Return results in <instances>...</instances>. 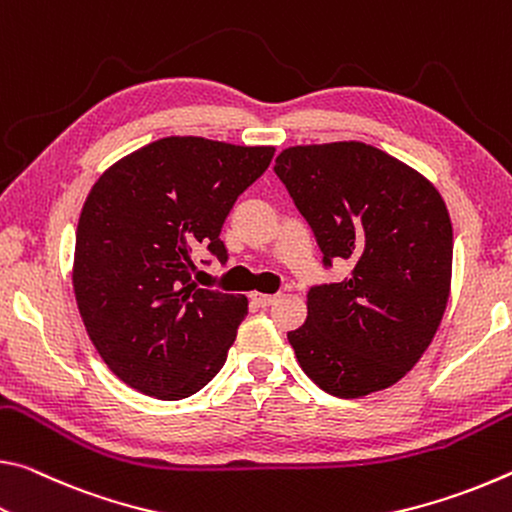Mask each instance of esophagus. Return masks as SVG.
<instances>
[{
  "instance_id": "obj_1",
  "label": "esophagus",
  "mask_w": 512,
  "mask_h": 512,
  "mask_svg": "<svg viewBox=\"0 0 512 512\" xmlns=\"http://www.w3.org/2000/svg\"><path fill=\"white\" fill-rule=\"evenodd\" d=\"M254 301H256V304L258 306H272L274 304V301H276V295H263V292H256V295H254Z\"/></svg>"
}]
</instances>
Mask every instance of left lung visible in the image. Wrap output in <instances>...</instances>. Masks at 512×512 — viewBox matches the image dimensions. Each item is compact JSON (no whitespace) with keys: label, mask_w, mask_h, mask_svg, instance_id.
I'll list each match as a JSON object with an SVG mask.
<instances>
[{"label":"left lung","mask_w":512,"mask_h":512,"mask_svg":"<svg viewBox=\"0 0 512 512\" xmlns=\"http://www.w3.org/2000/svg\"><path fill=\"white\" fill-rule=\"evenodd\" d=\"M322 249L347 276L308 290L288 333L297 360L340 399L390 388L422 358L445 315L454 233L440 192L365 142L290 147L274 165Z\"/></svg>","instance_id":"obj_1"}]
</instances>
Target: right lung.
<instances>
[{
    "label": "right lung",
    "mask_w": 512,
    "mask_h": 512,
    "mask_svg": "<svg viewBox=\"0 0 512 512\" xmlns=\"http://www.w3.org/2000/svg\"><path fill=\"white\" fill-rule=\"evenodd\" d=\"M272 156L274 147L172 136L117 161L92 186L72 283L92 345L117 379L174 401L222 370L247 297L199 288L195 254L226 263L222 224Z\"/></svg>",
    "instance_id": "obj_1"
}]
</instances>
